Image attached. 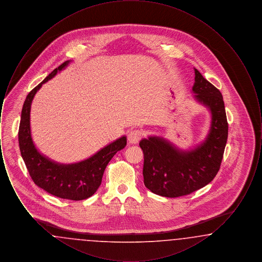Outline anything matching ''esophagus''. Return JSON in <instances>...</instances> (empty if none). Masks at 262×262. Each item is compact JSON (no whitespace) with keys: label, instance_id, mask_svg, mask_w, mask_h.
<instances>
[{"label":"esophagus","instance_id":"obj_1","mask_svg":"<svg viewBox=\"0 0 262 262\" xmlns=\"http://www.w3.org/2000/svg\"><path fill=\"white\" fill-rule=\"evenodd\" d=\"M143 137V133L142 130L139 129H133L128 133L127 135V140L129 143L132 144H136L137 142H139V140Z\"/></svg>","mask_w":262,"mask_h":262}]
</instances>
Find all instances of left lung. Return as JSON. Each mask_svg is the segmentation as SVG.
Here are the masks:
<instances>
[{"instance_id":"obj_1","label":"left lung","mask_w":262,"mask_h":262,"mask_svg":"<svg viewBox=\"0 0 262 262\" xmlns=\"http://www.w3.org/2000/svg\"><path fill=\"white\" fill-rule=\"evenodd\" d=\"M194 98L211 113V126L204 141L182 150L160 137L143 138L144 185L165 198L189 194L208 185L220 169L228 138V122L221 92L194 69Z\"/></svg>"}]
</instances>
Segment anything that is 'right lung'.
<instances>
[{
	"label": "right lung",
	"instance_id": "obj_1",
	"mask_svg": "<svg viewBox=\"0 0 262 262\" xmlns=\"http://www.w3.org/2000/svg\"><path fill=\"white\" fill-rule=\"evenodd\" d=\"M71 61L62 62L26 96L18 129L20 154L32 181L48 193L63 200H82L90 198L98 189L104 171L120 150L125 148L126 137L118 138L93 156L74 164H60L42 155L35 147L30 130V108L38 90L63 70Z\"/></svg>",
	"mask_w": 262,
	"mask_h": 262
}]
</instances>
